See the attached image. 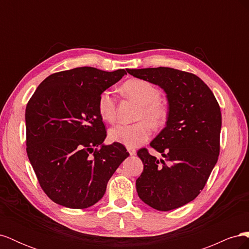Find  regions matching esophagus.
Instances as JSON below:
<instances>
[{"instance_id":"obj_1","label":"esophagus","mask_w":249,"mask_h":249,"mask_svg":"<svg viewBox=\"0 0 249 249\" xmlns=\"http://www.w3.org/2000/svg\"><path fill=\"white\" fill-rule=\"evenodd\" d=\"M127 152H129V153H130V155H131V156H134V155H136V149H135V148L129 147V148H127Z\"/></svg>"}]
</instances>
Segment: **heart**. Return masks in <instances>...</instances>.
I'll return each instance as SVG.
<instances>
[{
    "label": "heart",
    "mask_w": 249,
    "mask_h": 249,
    "mask_svg": "<svg viewBox=\"0 0 249 249\" xmlns=\"http://www.w3.org/2000/svg\"><path fill=\"white\" fill-rule=\"evenodd\" d=\"M123 91L136 101L140 106L139 118H145L155 127H160L166 123L168 109L159 101L160 91L149 82L141 79H131L122 87ZM97 111L105 122L112 123L115 118V99L110 90H104L97 99ZM152 134V126L146 120L133 124H119L109 131L112 141L126 147H137L143 144Z\"/></svg>",
    "instance_id": "1"
}]
</instances>
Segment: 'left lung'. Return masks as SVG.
Here are the masks:
<instances>
[{
    "instance_id": "1",
    "label": "left lung",
    "mask_w": 249,
    "mask_h": 249,
    "mask_svg": "<svg viewBox=\"0 0 249 249\" xmlns=\"http://www.w3.org/2000/svg\"><path fill=\"white\" fill-rule=\"evenodd\" d=\"M166 93V125L150 142L163 159L138 150L143 172L136 179L140 199L158 211L192 201L205 187L219 156L221 112L213 92L193 73L170 67L126 70Z\"/></svg>"
}]
</instances>
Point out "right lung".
I'll return each mask as SVG.
<instances>
[{"mask_svg": "<svg viewBox=\"0 0 249 249\" xmlns=\"http://www.w3.org/2000/svg\"><path fill=\"white\" fill-rule=\"evenodd\" d=\"M126 71L76 67L44 79L26 108L27 154L48 196L60 206L85 209L106 192L129 157L120 143L104 144L106 129L97 99Z\"/></svg>", "mask_w": 249, "mask_h": 249, "instance_id": "right-lung-1", "label": "right lung"}]
</instances>
